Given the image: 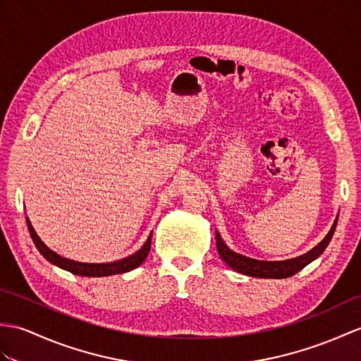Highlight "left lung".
<instances>
[{
	"label": "left lung",
	"mask_w": 361,
	"mask_h": 361,
	"mask_svg": "<svg viewBox=\"0 0 361 361\" xmlns=\"http://www.w3.org/2000/svg\"><path fill=\"white\" fill-rule=\"evenodd\" d=\"M335 226H337V220L332 224L328 235L323 238V241L318 243V245L309 250L307 254L292 258V259H284V262H259V259L247 258L245 255H240L233 252L228 246L224 245L221 240L220 233L215 231V240H216V249H219V254L223 262L232 267L233 271L241 272L249 276H258V279H288V276L295 275L298 271L303 269L305 266L315 259L318 255L323 254L326 246L329 245V241L334 235Z\"/></svg>",
	"instance_id": "1"
}]
</instances>
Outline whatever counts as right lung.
<instances>
[{
	"mask_svg": "<svg viewBox=\"0 0 361 361\" xmlns=\"http://www.w3.org/2000/svg\"><path fill=\"white\" fill-rule=\"evenodd\" d=\"M27 221V228H29V233L35 243L37 249L39 250V254L43 255L47 262H50L52 264L61 267L64 271H69L75 275H81V276H109V275H115V274H123V272H129L132 269L138 267L145 259L147 258V254L150 250V240H152V233H150L147 241L145 243L138 252H135L133 255L120 259V262H114V263H103V264H89V263H78L73 262V259H67L64 257H60L58 254H55L54 250H50L43 241L39 240V237L37 235V232L33 231L32 224L29 221V219H26Z\"/></svg>",
	"mask_w": 361,
	"mask_h": 361,
	"instance_id": "obj_1",
	"label": "right lung"
}]
</instances>
